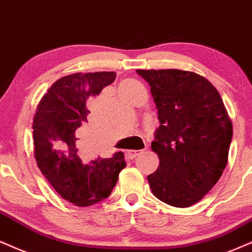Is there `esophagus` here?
I'll list each match as a JSON object with an SVG mask.
<instances>
[{
	"instance_id": "obj_1",
	"label": "esophagus",
	"mask_w": 252,
	"mask_h": 252,
	"mask_svg": "<svg viewBox=\"0 0 252 252\" xmlns=\"http://www.w3.org/2000/svg\"><path fill=\"white\" fill-rule=\"evenodd\" d=\"M142 153V150H131L127 151V155H128L129 159H134V158L138 157L139 154Z\"/></svg>"
}]
</instances>
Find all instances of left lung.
I'll return each instance as SVG.
<instances>
[{
	"mask_svg": "<svg viewBox=\"0 0 252 252\" xmlns=\"http://www.w3.org/2000/svg\"><path fill=\"white\" fill-rule=\"evenodd\" d=\"M150 84L160 126L152 150L157 172L152 192L169 206L187 208L221 178L228 161L232 124L213 84L190 71L136 70Z\"/></svg>",
	"mask_w": 252,
	"mask_h": 252,
	"instance_id": "obj_1",
	"label": "left lung"
}]
</instances>
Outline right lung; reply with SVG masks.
Instances as JSON below:
<instances>
[{"label":"right lung","mask_w":252,"mask_h":252,"mask_svg":"<svg viewBox=\"0 0 252 252\" xmlns=\"http://www.w3.org/2000/svg\"><path fill=\"white\" fill-rule=\"evenodd\" d=\"M116 77V72L105 71L63 77L43 95L33 118L37 166L62 197L78 207L110 196L126 166L123 152L85 162L78 150L80 128L91 123L86 102Z\"/></svg>","instance_id":"1"}]
</instances>
